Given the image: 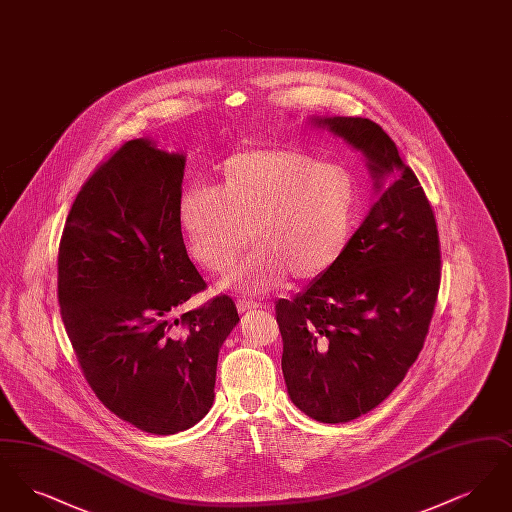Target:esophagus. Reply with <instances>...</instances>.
I'll return each instance as SVG.
<instances>
[{
  "mask_svg": "<svg viewBox=\"0 0 512 512\" xmlns=\"http://www.w3.org/2000/svg\"><path fill=\"white\" fill-rule=\"evenodd\" d=\"M255 309H259V303H255V301H238V311L244 315V313H251V311H255Z\"/></svg>",
  "mask_w": 512,
  "mask_h": 512,
  "instance_id": "obj_1",
  "label": "esophagus"
}]
</instances>
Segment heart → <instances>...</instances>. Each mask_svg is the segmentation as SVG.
<instances>
[{
  "label": "heart",
  "instance_id": "b5f03b06",
  "mask_svg": "<svg viewBox=\"0 0 512 512\" xmlns=\"http://www.w3.org/2000/svg\"><path fill=\"white\" fill-rule=\"evenodd\" d=\"M361 213L355 174L293 147L249 149L228 157L207 188L186 190L176 209L184 244L209 272L236 265L220 288L276 290L286 276L309 282L334 267L351 244Z\"/></svg>",
  "mask_w": 512,
  "mask_h": 512
}]
</instances>
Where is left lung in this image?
Returning <instances> with one entry per match:
<instances>
[{"instance_id":"left-lung-1","label":"left lung","mask_w":512,"mask_h":512,"mask_svg":"<svg viewBox=\"0 0 512 512\" xmlns=\"http://www.w3.org/2000/svg\"><path fill=\"white\" fill-rule=\"evenodd\" d=\"M309 122L363 153L376 192L340 261L276 303L293 405L338 424L378 407L416 361L438 301V226L382 126L361 117Z\"/></svg>"}]
</instances>
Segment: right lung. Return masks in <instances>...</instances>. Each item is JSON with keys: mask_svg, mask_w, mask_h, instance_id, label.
<instances>
[{"mask_svg": "<svg viewBox=\"0 0 512 512\" xmlns=\"http://www.w3.org/2000/svg\"><path fill=\"white\" fill-rule=\"evenodd\" d=\"M184 165L149 138L119 147L76 195L57 261L61 317L90 388L157 436L209 413L220 347L240 322L228 295L174 318L207 286L176 217Z\"/></svg>", "mask_w": 512, "mask_h": 512, "instance_id": "add662e5", "label": "right lung"}]
</instances>
